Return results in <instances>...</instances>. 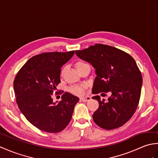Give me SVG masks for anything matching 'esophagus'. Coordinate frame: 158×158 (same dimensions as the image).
<instances>
[{
	"label": "esophagus",
	"mask_w": 158,
	"mask_h": 158,
	"mask_svg": "<svg viewBox=\"0 0 158 158\" xmlns=\"http://www.w3.org/2000/svg\"><path fill=\"white\" fill-rule=\"evenodd\" d=\"M90 100H91V97H89V96L81 97V98H80V100H81V101H82V102H88Z\"/></svg>",
	"instance_id": "obj_1"
}]
</instances>
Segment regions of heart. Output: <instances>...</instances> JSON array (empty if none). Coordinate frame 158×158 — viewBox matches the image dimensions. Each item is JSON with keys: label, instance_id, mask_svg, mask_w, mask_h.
I'll return each instance as SVG.
<instances>
[{"label": "heart", "instance_id": "b5f03b06", "mask_svg": "<svg viewBox=\"0 0 158 158\" xmlns=\"http://www.w3.org/2000/svg\"><path fill=\"white\" fill-rule=\"evenodd\" d=\"M87 64L83 61H77L75 62V66L77 70H79L83 66ZM66 71V67H63L60 70V75H64ZM69 91L74 94L75 95H82L85 91V86L84 85H75L72 86L69 88Z\"/></svg>", "mask_w": 158, "mask_h": 158}]
</instances>
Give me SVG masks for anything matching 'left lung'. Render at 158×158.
Returning <instances> with one entry per match:
<instances>
[{
	"instance_id": "left-lung-1",
	"label": "left lung",
	"mask_w": 158,
	"mask_h": 158,
	"mask_svg": "<svg viewBox=\"0 0 158 158\" xmlns=\"http://www.w3.org/2000/svg\"><path fill=\"white\" fill-rule=\"evenodd\" d=\"M75 53L96 69L92 93L111 94L107 102L98 95L92 98L99 103L93 114L94 122L105 130L122 126L135 113L141 93L143 77L135 60L122 50L103 44L76 50Z\"/></svg>"
}]
</instances>
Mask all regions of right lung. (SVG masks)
I'll return each mask as SVG.
<instances>
[{"label": "right lung", "instance_id": "right-lung-1", "mask_svg": "<svg viewBox=\"0 0 158 158\" xmlns=\"http://www.w3.org/2000/svg\"><path fill=\"white\" fill-rule=\"evenodd\" d=\"M74 53L75 51L54 52L33 56L15 77L13 87L20 111L30 123L44 132L56 133L64 129L79 100L69 92L64 94L57 104L52 98L60 83V68Z\"/></svg>", "mask_w": 158, "mask_h": 158}]
</instances>
